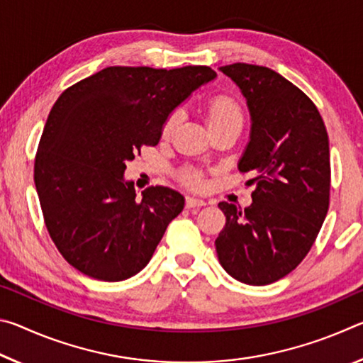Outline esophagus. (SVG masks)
Masks as SVG:
<instances>
[{
  "label": "esophagus",
  "instance_id": "esophagus-1",
  "mask_svg": "<svg viewBox=\"0 0 363 363\" xmlns=\"http://www.w3.org/2000/svg\"><path fill=\"white\" fill-rule=\"evenodd\" d=\"M206 203L203 200H199V199H194V196H187L186 199V206L187 208H201L205 206Z\"/></svg>",
  "mask_w": 363,
  "mask_h": 363
}]
</instances>
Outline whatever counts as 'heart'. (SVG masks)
Instances as JSON below:
<instances>
[{
	"label": "heart",
	"instance_id": "b5f03b06",
	"mask_svg": "<svg viewBox=\"0 0 363 363\" xmlns=\"http://www.w3.org/2000/svg\"><path fill=\"white\" fill-rule=\"evenodd\" d=\"M206 118L210 123L211 130L218 131L223 130L225 126L237 125L240 123L243 125V108L240 101L230 94H216L213 96L206 104ZM182 121V112L179 108H174L169 112L167 118L163 121L162 126V136L164 139L171 138L177 130V126ZM179 181L190 189H201L205 186V176L200 169L194 167H186L179 171Z\"/></svg>",
	"mask_w": 363,
	"mask_h": 363
}]
</instances>
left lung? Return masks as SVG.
Returning <instances> with one entry per match:
<instances>
[{"label":"left lung","instance_id":"8db88e82","mask_svg":"<svg viewBox=\"0 0 363 363\" xmlns=\"http://www.w3.org/2000/svg\"><path fill=\"white\" fill-rule=\"evenodd\" d=\"M247 97L251 136L238 163L253 179L248 208L220 201V266L248 285H269L296 269L314 245L330 205L328 134L315 104L261 65L220 67Z\"/></svg>","mask_w":363,"mask_h":363}]
</instances>
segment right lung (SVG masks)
<instances>
[{
  "instance_id": "right-lung-1",
  "label": "right lung",
  "mask_w": 363,
  "mask_h": 363,
  "mask_svg": "<svg viewBox=\"0 0 363 363\" xmlns=\"http://www.w3.org/2000/svg\"><path fill=\"white\" fill-rule=\"evenodd\" d=\"M206 65L107 67L67 88L49 112L35 186L49 237L79 272L118 281L143 270L184 196L147 187L136 196L126 162L157 145L168 113L211 82Z\"/></svg>"
}]
</instances>
